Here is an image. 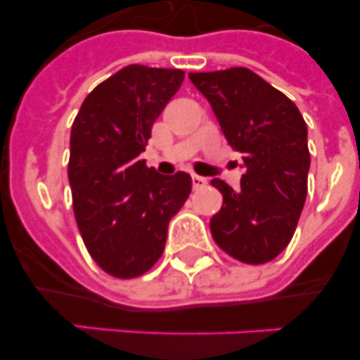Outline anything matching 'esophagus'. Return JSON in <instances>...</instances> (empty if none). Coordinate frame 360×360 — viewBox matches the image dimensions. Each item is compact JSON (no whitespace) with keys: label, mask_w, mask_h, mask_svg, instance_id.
<instances>
[{"label":"esophagus","mask_w":360,"mask_h":360,"mask_svg":"<svg viewBox=\"0 0 360 360\" xmlns=\"http://www.w3.org/2000/svg\"><path fill=\"white\" fill-rule=\"evenodd\" d=\"M207 186V178L198 176V174H193V187L195 189H202V187Z\"/></svg>","instance_id":"esophagus-1"}]
</instances>
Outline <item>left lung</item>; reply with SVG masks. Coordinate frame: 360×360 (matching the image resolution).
<instances>
[{
  "label": "left lung",
  "mask_w": 360,
  "mask_h": 360,
  "mask_svg": "<svg viewBox=\"0 0 360 360\" xmlns=\"http://www.w3.org/2000/svg\"><path fill=\"white\" fill-rule=\"evenodd\" d=\"M207 98L225 139L241 153L240 189L214 178L224 205L211 218L221 250L249 265L287 249L308 191L307 122L290 98L249 68L189 73Z\"/></svg>",
  "instance_id": "obj_1"
}]
</instances>
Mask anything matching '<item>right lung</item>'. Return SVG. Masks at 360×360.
I'll use <instances>...</instances> for the list:
<instances>
[{
    "label": "right lung",
    "instance_id": "1",
    "mask_svg": "<svg viewBox=\"0 0 360 360\" xmlns=\"http://www.w3.org/2000/svg\"><path fill=\"white\" fill-rule=\"evenodd\" d=\"M182 81V70L129 65L95 86L73 120V214L94 262L113 278H139L160 259L169 219L189 198V174L164 176L139 158Z\"/></svg>",
    "mask_w": 360,
    "mask_h": 360
}]
</instances>
